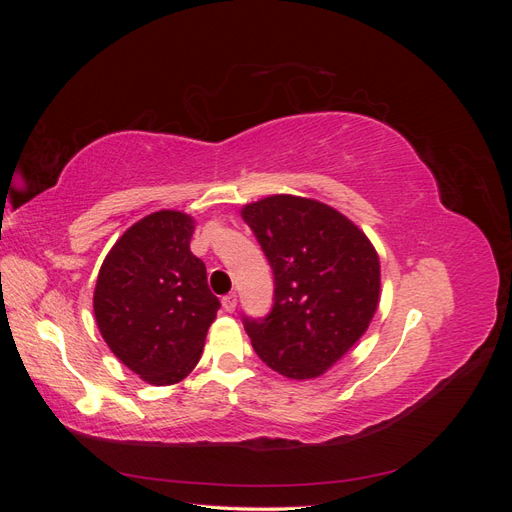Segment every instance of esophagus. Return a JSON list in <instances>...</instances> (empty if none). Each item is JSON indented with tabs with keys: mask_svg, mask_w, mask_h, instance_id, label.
I'll return each instance as SVG.
<instances>
[{
	"mask_svg": "<svg viewBox=\"0 0 512 512\" xmlns=\"http://www.w3.org/2000/svg\"><path fill=\"white\" fill-rule=\"evenodd\" d=\"M222 307H224V312H235V307H237V294L235 292H230V294H226V297H222Z\"/></svg>",
	"mask_w": 512,
	"mask_h": 512,
	"instance_id": "obj_1",
	"label": "esophagus"
}]
</instances>
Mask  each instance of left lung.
Listing matches in <instances>:
<instances>
[{"mask_svg": "<svg viewBox=\"0 0 512 512\" xmlns=\"http://www.w3.org/2000/svg\"><path fill=\"white\" fill-rule=\"evenodd\" d=\"M275 277L271 312L243 316L256 354L292 380L318 378L361 339L380 301L365 232L312 198L275 194L241 209Z\"/></svg>", "mask_w": 512, "mask_h": 512, "instance_id": "8db88e82", "label": "left lung"}]
</instances>
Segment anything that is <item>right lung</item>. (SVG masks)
Returning <instances> with one entry per match:
<instances>
[{"label": "right lung", "mask_w": 512, "mask_h": 512, "mask_svg": "<svg viewBox=\"0 0 512 512\" xmlns=\"http://www.w3.org/2000/svg\"><path fill=\"white\" fill-rule=\"evenodd\" d=\"M192 232L190 215L151 213L123 232L98 273L94 314L104 342L156 386L196 367L220 309L205 262L190 252Z\"/></svg>", "instance_id": "add662e5"}]
</instances>
